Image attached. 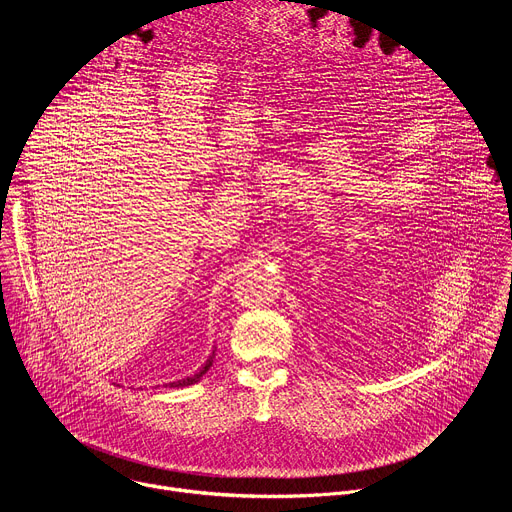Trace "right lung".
I'll use <instances>...</instances> for the list:
<instances>
[{
    "label": "right lung",
    "instance_id": "add662e5",
    "mask_svg": "<svg viewBox=\"0 0 512 512\" xmlns=\"http://www.w3.org/2000/svg\"><path fill=\"white\" fill-rule=\"evenodd\" d=\"M212 358H214V350L212 354L206 358V362L202 364V367L198 369V373H194L192 377H186V379H180V381H172V383H166L164 387H170V389H182V387H188V385H194L202 379V375H206V371L212 367Z\"/></svg>",
    "mask_w": 512,
    "mask_h": 512
}]
</instances>
